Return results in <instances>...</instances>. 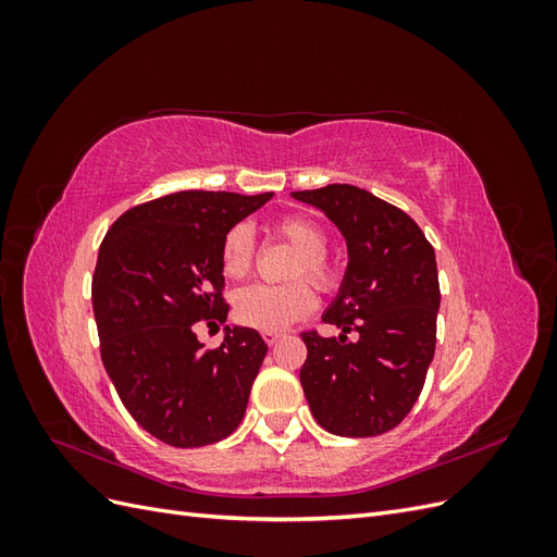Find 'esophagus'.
<instances>
[{"instance_id": "1", "label": "esophagus", "mask_w": 557, "mask_h": 557, "mask_svg": "<svg viewBox=\"0 0 557 557\" xmlns=\"http://www.w3.org/2000/svg\"><path fill=\"white\" fill-rule=\"evenodd\" d=\"M281 332H262V339L269 344V346H274L278 339H281Z\"/></svg>"}]
</instances>
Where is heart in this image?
Segmentation results:
<instances>
[{
	"instance_id": "1",
	"label": "heart",
	"mask_w": 557,
	"mask_h": 557,
	"mask_svg": "<svg viewBox=\"0 0 557 557\" xmlns=\"http://www.w3.org/2000/svg\"><path fill=\"white\" fill-rule=\"evenodd\" d=\"M281 239L288 242L297 256L290 264V278H309L315 288L332 293L339 285V269L327 258V234L311 218L288 215L276 223ZM258 258L256 230L250 223H234L221 242V264L230 278L250 274ZM315 307V293L307 281L285 285L256 283L234 295V318L246 327L276 332L305 318Z\"/></svg>"
}]
</instances>
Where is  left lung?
<instances>
[{"mask_svg":"<svg viewBox=\"0 0 557 557\" xmlns=\"http://www.w3.org/2000/svg\"><path fill=\"white\" fill-rule=\"evenodd\" d=\"M293 197L323 211L348 244L342 290L323 315L339 339L301 332L299 381L311 413L332 434H383L413 409L434 358L442 299L434 248L411 215L356 185ZM348 331L359 332L356 343Z\"/></svg>","mask_w":557,"mask_h":557,"instance_id":"8db88e82","label":"left lung"}]
</instances>
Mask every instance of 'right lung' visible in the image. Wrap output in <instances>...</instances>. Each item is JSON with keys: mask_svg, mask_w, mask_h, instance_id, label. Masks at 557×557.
I'll list each match as a JSON object with an SVG mask.
<instances>
[{"mask_svg": "<svg viewBox=\"0 0 557 557\" xmlns=\"http://www.w3.org/2000/svg\"><path fill=\"white\" fill-rule=\"evenodd\" d=\"M272 193L183 190L125 211L99 246L92 311L99 352L129 416L174 448L239 428L267 356L258 330L227 327L218 348L195 325L225 323L223 234Z\"/></svg>", "mask_w": 557, "mask_h": 557, "instance_id": "right-lung-1", "label": "right lung"}]
</instances>
